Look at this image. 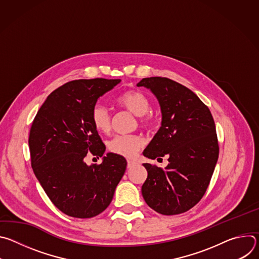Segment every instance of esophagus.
Masks as SVG:
<instances>
[{
    "label": "esophagus",
    "mask_w": 259,
    "mask_h": 259,
    "mask_svg": "<svg viewBox=\"0 0 259 259\" xmlns=\"http://www.w3.org/2000/svg\"><path fill=\"white\" fill-rule=\"evenodd\" d=\"M127 163H128V164H127V167H128V168H132V167L136 164V162H135V161H132V160H128Z\"/></svg>",
    "instance_id": "1"
}]
</instances>
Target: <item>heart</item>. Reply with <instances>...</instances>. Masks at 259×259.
<instances>
[{
    "label": "heart",
    "mask_w": 259,
    "mask_h": 259,
    "mask_svg": "<svg viewBox=\"0 0 259 259\" xmlns=\"http://www.w3.org/2000/svg\"><path fill=\"white\" fill-rule=\"evenodd\" d=\"M117 103L138 117V123L142 127H150L154 123V116L150 112L151 101L142 91L134 89L121 94ZM91 120L94 128L100 133H108L112 128V117L108 109L97 104L93 107ZM142 146V139L135 134L117 135L108 142V150L123 157H132Z\"/></svg>",
    "instance_id": "b5f03b06"
}]
</instances>
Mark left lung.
Masks as SVG:
<instances>
[{
    "label": "left lung",
    "instance_id": "left-lung-1",
    "mask_svg": "<svg viewBox=\"0 0 259 259\" xmlns=\"http://www.w3.org/2000/svg\"><path fill=\"white\" fill-rule=\"evenodd\" d=\"M137 86L156 95L162 112V125L143 156L152 160L169 157L165 169L143 164L147 178L142 197L160 214L187 212L203 198L217 163L219 146L213 117L192 90L173 80L144 78Z\"/></svg>",
    "mask_w": 259,
    "mask_h": 259
}]
</instances>
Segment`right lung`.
<instances>
[{"mask_svg": "<svg viewBox=\"0 0 259 259\" xmlns=\"http://www.w3.org/2000/svg\"><path fill=\"white\" fill-rule=\"evenodd\" d=\"M121 80L70 81L54 90L33 119L28 145L31 167L51 202L64 214L91 218L113 200L127 161L108 153L88 166V155L102 157L105 145L91 120L97 99Z\"/></svg>", "mask_w": 259, "mask_h": 259, "instance_id": "right-lung-1", "label": "right lung"}]
</instances>
